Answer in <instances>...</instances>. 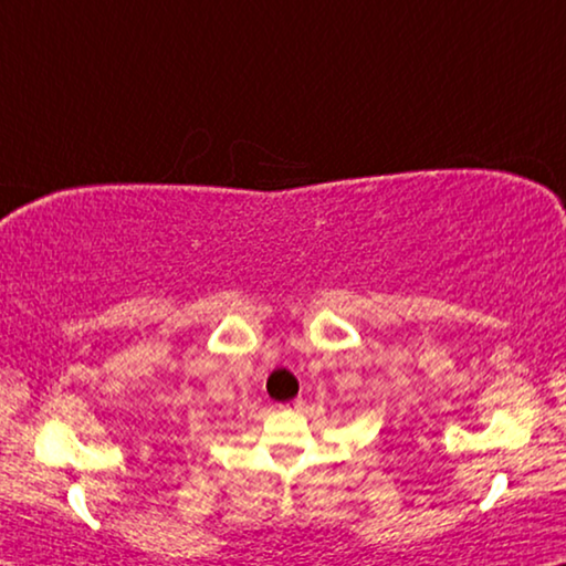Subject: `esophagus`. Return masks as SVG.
<instances>
[{"label":"esophagus","mask_w":566,"mask_h":566,"mask_svg":"<svg viewBox=\"0 0 566 566\" xmlns=\"http://www.w3.org/2000/svg\"><path fill=\"white\" fill-rule=\"evenodd\" d=\"M286 409H302V399H297V401H292V403H286Z\"/></svg>","instance_id":"34e87169"}]
</instances>
